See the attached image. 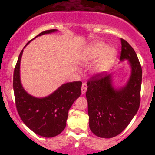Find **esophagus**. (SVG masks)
I'll use <instances>...</instances> for the list:
<instances>
[{
    "mask_svg": "<svg viewBox=\"0 0 155 155\" xmlns=\"http://www.w3.org/2000/svg\"><path fill=\"white\" fill-rule=\"evenodd\" d=\"M87 85L86 83L84 82L81 85V93L84 94L87 91Z\"/></svg>",
    "mask_w": 155,
    "mask_h": 155,
    "instance_id": "obj_1",
    "label": "esophagus"
}]
</instances>
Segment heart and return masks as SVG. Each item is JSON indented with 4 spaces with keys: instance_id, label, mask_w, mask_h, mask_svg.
Returning <instances> with one entry per match:
<instances>
[{
    "instance_id": "1",
    "label": "heart",
    "mask_w": 155,
    "mask_h": 155,
    "mask_svg": "<svg viewBox=\"0 0 155 155\" xmlns=\"http://www.w3.org/2000/svg\"><path fill=\"white\" fill-rule=\"evenodd\" d=\"M107 48V45L103 42H95L89 45L85 49V57L90 60H95L102 55L95 65V71L97 72L106 71L116 57V50L113 48Z\"/></svg>"
}]
</instances>
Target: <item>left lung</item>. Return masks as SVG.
Segmentation results:
<instances>
[{"label":"left lung","instance_id":"1","mask_svg":"<svg viewBox=\"0 0 155 155\" xmlns=\"http://www.w3.org/2000/svg\"><path fill=\"white\" fill-rule=\"evenodd\" d=\"M121 44L120 60H128L132 68L127 84L114 89L111 75L104 72L95 74L87 83L90 128L101 138H113L122 133L140 106L141 65L133 47L123 38H121Z\"/></svg>","mask_w":155,"mask_h":155}]
</instances>
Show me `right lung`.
<instances>
[{"instance_id": "1", "label": "right lung", "mask_w": 155, "mask_h": 155, "mask_svg": "<svg viewBox=\"0 0 155 155\" xmlns=\"http://www.w3.org/2000/svg\"><path fill=\"white\" fill-rule=\"evenodd\" d=\"M55 31L57 30H48L36 37ZM22 52L23 49L19 55L13 77L17 112L25 124L36 134L46 138L58 136L66 126L68 110L81 95L82 82L79 81L63 84L46 97L37 98L31 96L24 90L20 81L19 67Z\"/></svg>"}]
</instances>
